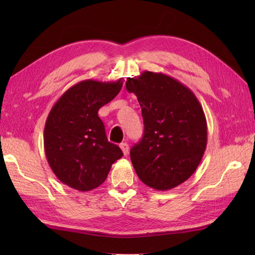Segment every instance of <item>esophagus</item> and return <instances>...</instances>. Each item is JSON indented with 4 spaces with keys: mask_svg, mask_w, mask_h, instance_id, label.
<instances>
[{
    "mask_svg": "<svg viewBox=\"0 0 255 255\" xmlns=\"http://www.w3.org/2000/svg\"><path fill=\"white\" fill-rule=\"evenodd\" d=\"M119 147H121V149L123 150L124 155H127L128 154V152H129V145H128L127 142H122Z\"/></svg>",
    "mask_w": 255,
    "mask_h": 255,
    "instance_id": "esophagus-1",
    "label": "esophagus"
}]
</instances>
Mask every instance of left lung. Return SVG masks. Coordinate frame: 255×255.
<instances>
[{"label": "left lung", "instance_id": "left-lung-1", "mask_svg": "<svg viewBox=\"0 0 255 255\" xmlns=\"http://www.w3.org/2000/svg\"><path fill=\"white\" fill-rule=\"evenodd\" d=\"M126 89L137 96L144 132L130 149L133 169L145 185L167 191L196 171L207 145V122L197 97L163 73L144 71L128 78Z\"/></svg>", "mask_w": 255, "mask_h": 255}]
</instances>
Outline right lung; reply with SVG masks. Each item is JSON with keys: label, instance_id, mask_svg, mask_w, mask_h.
I'll use <instances>...</instances> for the list:
<instances>
[{"label": "right lung", "instance_id": "right-lung-1", "mask_svg": "<svg viewBox=\"0 0 255 255\" xmlns=\"http://www.w3.org/2000/svg\"><path fill=\"white\" fill-rule=\"evenodd\" d=\"M122 80H84L59 97L47 117L44 147L48 163L63 184L92 191L106 180L123 151L108 142L99 110L122 90Z\"/></svg>", "mask_w": 255, "mask_h": 255}]
</instances>
